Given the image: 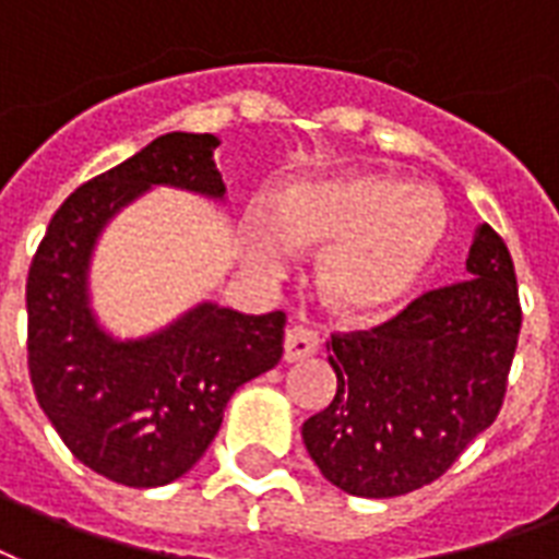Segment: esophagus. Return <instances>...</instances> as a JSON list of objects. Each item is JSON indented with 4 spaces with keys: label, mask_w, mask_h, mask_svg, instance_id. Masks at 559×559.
<instances>
[{
    "label": "esophagus",
    "mask_w": 559,
    "mask_h": 559,
    "mask_svg": "<svg viewBox=\"0 0 559 559\" xmlns=\"http://www.w3.org/2000/svg\"><path fill=\"white\" fill-rule=\"evenodd\" d=\"M318 344H321V338L309 326H288L283 338V359L285 362H300V359H306V356H312L318 350Z\"/></svg>",
    "instance_id": "1"
}]
</instances>
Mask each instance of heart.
I'll use <instances>...</instances> for the list:
<instances>
[{
	"label": "heart",
	"mask_w": 559,
	"mask_h": 559,
	"mask_svg": "<svg viewBox=\"0 0 559 559\" xmlns=\"http://www.w3.org/2000/svg\"><path fill=\"white\" fill-rule=\"evenodd\" d=\"M442 200L389 174L347 170L283 185L253 221L250 241L262 262L285 247L312 250L318 288L335 312L371 318L401 304L439 250Z\"/></svg>",
	"instance_id": "1"
}]
</instances>
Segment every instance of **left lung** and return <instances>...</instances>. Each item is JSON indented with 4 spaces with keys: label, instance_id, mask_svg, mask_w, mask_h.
<instances>
[{
    "label": "left lung",
    "instance_id": "obj_1",
    "mask_svg": "<svg viewBox=\"0 0 559 559\" xmlns=\"http://www.w3.org/2000/svg\"><path fill=\"white\" fill-rule=\"evenodd\" d=\"M465 271L472 280L326 344L338 385L304 421V444L342 492L394 498L433 484L498 418L522 306L510 250L489 224L474 229Z\"/></svg>",
    "mask_w": 559,
    "mask_h": 559
}]
</instances>
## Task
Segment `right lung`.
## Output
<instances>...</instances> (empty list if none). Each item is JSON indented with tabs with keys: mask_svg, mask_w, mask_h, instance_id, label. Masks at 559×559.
<instances>
[{
	"mask_svg": "<svg viewBox=\"0 0 559 559\" xmlns=\"http://www.w3.org/2000/svg\"><path fill=\"white\" fill-rule=\"evenodd\" d=\"M215 135L170 132L75 188L49 221L25 283L37 404L79 463L132 489L174 484L221 430L238 385L283 356V312L212 300L138 338L108 333L91 304L96 241L150 188L224 200Z\"/></svg>",
	"mask_w": 559,
	"mask_h": 559,
	"instance_id": "1",
	"label": "right lung"
}]
</instances>
